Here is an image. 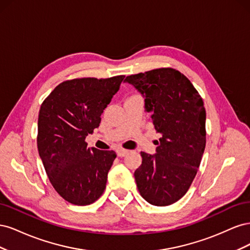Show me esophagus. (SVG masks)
Masks as SVG:
<instances>
[{
    "label": "esophagus",
    "instance_id": "esophagus-1",
    "mask_svg": "<svg viewBox=\"0 0 250 250\" xmlns=\"http://www.w3.org/2000/svg\"><path fill=\"white\" fill-rule=\"evenodd\" d=\"M128 152H129V150H126V149H123V148H120V149H118V151H117L118 156H120V157L125 156Z\"/></svg>",
    "mask_w": 250,
    "mask_h": 250
}]
</instances>
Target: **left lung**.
<instances>
[{
	"label": "left lung",
	"mask_w": 250,
	"mask_h": 250,
	"mask_svg": "<svg viewBox=\"0 0 250 250\" xmlns=\"http://www.w3.org/2000/svg\"><path fill=\"white\" fill-rule=\"evenodd\" d=\"M145 99L156 132V153L141 152L134 178L142 197L157 207L183 198L197 174L207 143L202 98L183 73L161 67L127 76Z\"/></svg>",
	"instance_id": "left-lung-1"
}]
</instances>
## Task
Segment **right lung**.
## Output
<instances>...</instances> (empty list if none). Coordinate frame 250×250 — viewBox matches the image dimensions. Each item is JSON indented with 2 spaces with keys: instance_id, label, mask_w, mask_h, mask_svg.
Here are the masks:
<instances>
[{
  "instance_id": "obj_1",
  "label": "right lung",
  "mask_w": 250,
  "mask_h": 250,
  "mask_svg": "<svg viewBox=\"0 0 250 250\" xmlns=\"http://www.w3.org/2000/svg\"><path fill=\"white\" fill-rule=\"evenodd\" d=\"M124 75L110 78H75L58 84L39 113L37 149L53 188L75 206L100 198L117 157L113 150L87 148L85 138L99 127L103 110Z\"/></svg>"
}]
</instances>
